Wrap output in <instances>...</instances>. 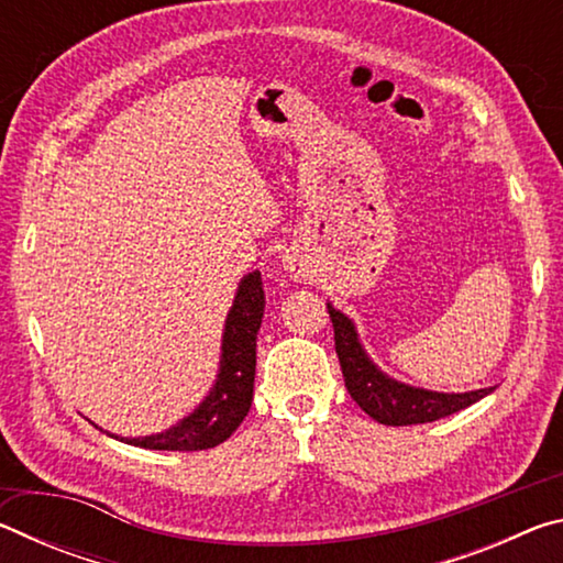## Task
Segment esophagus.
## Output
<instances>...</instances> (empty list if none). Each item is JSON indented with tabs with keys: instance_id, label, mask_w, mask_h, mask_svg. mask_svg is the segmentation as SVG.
Wrapping results in <instances>:
<instances>
[{
	"instance_id": "esophagus-1",
	"label": "esophagus",
	"mask_w": 563,
	"mask_h": 563,
	"mask_svg": "<svg viewBox=\"0 0 563 563\" xmlns=\"http://www.w3.org/2000/svg\"><path fill=\"white\" fill-rule=\"evenodd\" d=\"M285 268H288V273L292 275V278H302V275H305V265L298 263V261H290L288 265H285Z\"/></svg>"
}]
</instances>
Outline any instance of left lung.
<instances>
[{
	"instance_id": "1",
	"label": "left lung",
	"mask_w": 563,
	"mask_h": 563,
	"mask_svg": "<svg viewBox=\"0 0 563 563\" xmlns=\"http://www.w3.org/2000/svg\"><path fill=\"white\" fill-rule=\"evenodd\" d=\"M328 312L335 330V352L340 360L342 377L350 397L377 419L379 424L405 427V424H424L434 419L450 417L460 409L479 402L482 397L494 393V387L474 389V393H432V389L412 387L397 383L379 369L362 347L357 330L352 320L332 308L328 302Z\"/></svg>"
}]
</instances>
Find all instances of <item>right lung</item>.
Here are the masks:
<instances>
[{
  "instance_id": "obj_1",
  "label": "right lung",
  "mask_w": 563,
  "mask_h": 563,
  "mask_svg": "<svg viewBox=\"0 0 563 563\" xmlns=\"http://www.w3.org/2000/svg\"><path fill=\"white\" fill-rule=\"evenodd\" d=\"M265 290L258 271L247 273L238 285L233 308L228 310L221 345V367H218L216 385L194 412L180 419L166 432L117 440L144 446V450L166 452H198L225 442L238 424L243 422L253 402L255 383V340L263 322Z\"/></svg>"
}]
</instances>
